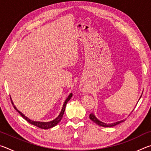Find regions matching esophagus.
Instances as JSON below:
<instances>
[{
  "instance_id": "1",
  "label": "esophagus",
  "mask_w": 151,
  "mask_h": 151,
  "mask_svg": "<svg viewBox=\"0 0 151 151\" xmlns=\"http://www.w3.org/2000/svg\"><path fill=\"white\" fill-rule=\"evenodd\" d=\"M81 90L82 91H83V93H84V92H86L85 88H83V87H81Z\"/></svg>"
}]
</instances>
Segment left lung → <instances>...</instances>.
I'll return each instance as SVG.
<instances>
[{
    "label": "left lung",
    "mask_w": 151,
    "mask_h": 151,
    "mask_svg": "<svg viewBox=\"0 0 151 151\" xmlns=\"http://www.w3.org/2000/svg\"><path fill=\"white\" fill-rule=\"evenodd\" d=\"M142 96V95H141ZM141 96L139 99V101L140 100V99L141 98ZM89 118H90L91 120H92L94 122H95L96 124L99 125V126L101 127H114V126H116V125L119 124L120 123H121V122H124V120H122V121H117L116 122H113V123H110V124H106L105 122H103L101 121H99V120L96 118L95 116V115L93 113H91L90 114V115H89Z\"/></svg>",
    "instance_id": "obj_1"
}]
</instances>
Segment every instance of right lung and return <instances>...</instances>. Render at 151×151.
Masks as SVG:
<instances>
[{
	"instance_id": "1",
	"label": "right lung",
	"mask_w": 151,
	"mask_h": 151,
	"mask_svg": "<svg viewBox=\"0 0 151 151\" xmlns=\"http://www.w3.org/2000/svg\"><path fill=\"white\" fill-rule=\"evenodd\" d=\"M72 96H73V94L70 93L69 95H68V96L67 97V99H66V100H65V103H64L62 110H61V111L60 112L59 115H58L55 119L52 120V121H49V122H40V121H32V120H30V119L28 118L27 116H25L24 114L22 113V112H20V111H19V110L17 109V107L14 106L13 102H12V101L11 97V100L12 104V105H13L14 109L16 110V111L18 112H19V113L20 114V115H21L22 117H23V118L25 120H26L27 122H29L30 124H31L32 125H35V126L39 127V128H40V129H50V128H52V127H55L56 125H57L58 123V122H59L61 121V119H62L63 116V114H64V112H65V108H66V104H67L68 101L70 100V99H71V97H72Z\"/></svg>"
}]
</instances>
